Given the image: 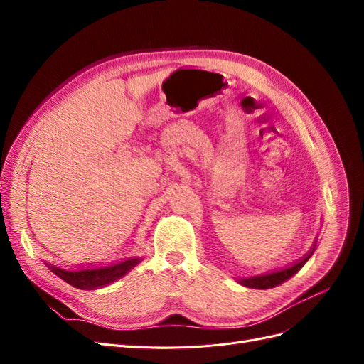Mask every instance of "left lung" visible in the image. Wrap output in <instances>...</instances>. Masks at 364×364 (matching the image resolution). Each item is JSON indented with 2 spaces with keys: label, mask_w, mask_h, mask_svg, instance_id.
Masks as SVG:
<instances>
[{
  "label": "left lung",
  "mask_w": 364,
  "mask_h": 364,
  "mask_svg": "<svg viewBox=\"0 0 364 364\" xmlns=\"http://www.w3.org/2000/svg\"><path fill=\"white\" fill-rule=\"evenodd\" d=\"M314 249H311V252L308 253V255H305L301 261H297L294 264H291L290 267L287 269H282V270H277V272H272V273H267V274H259V277H250V278H238L237 282L245 285V287L247 289H259V290H264V289H273L277 287V285L285 282L287 279H290L293 274H296L297 272H299L304 264L310 259V257L314 253Z\"/></svg>",
  "instance_id": "1"
}]
</instances>
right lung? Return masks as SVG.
Here are the masks:
<instances>
[{"label": "right lung", "mask_w": 364, "mask_h": 364, "mask_svg": "<svg viewBox=\"0 0 364 364\" xmlns=\"http://www.w3.org/2000/svg\"><path fill=\"white\" fill-rule=\"evenodd\" d=\"M141 261L142 258L135 257V258H129L121 262L112 264V266H107V267L82 269V270H63L48 262H46V266L56 274V277H59L65 282H68L75 289L95 290V289L106 287V285L118 281L119 278H123L124 274H127L132 269L138 266Z\"/></svg>", "instance_id": "right-lung-1"}]
</instances>
